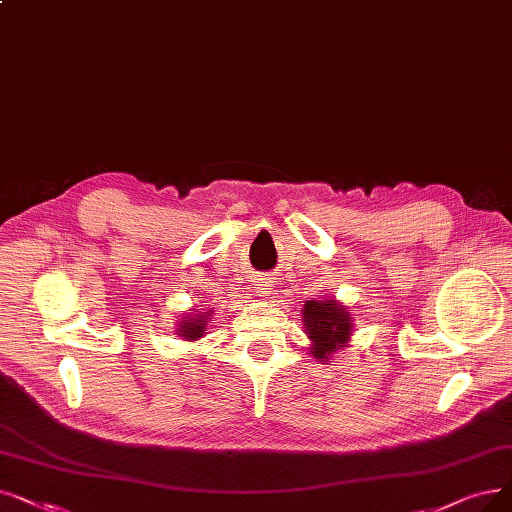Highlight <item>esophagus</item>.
I'll use <instances>...</instances> for the list:
<instances>
[{
    "instance_id": "esophagus-1",
    "label": "esophagus",
    "mask_w": 512,
    "mask_h": 512,
    "mask_svg": "<svg viewBox=\"0 0 512 512\" xmlns=\"http://www.w3.org/2000/svg\"><path fill=\"white\" fill-rule=\"evenodd\" d=\"M270 278H257L255 280V291L259 293V297H268L272 291H270Z\"/></svg>"
}]
</instances>
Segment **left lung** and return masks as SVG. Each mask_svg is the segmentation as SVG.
<instances>
[{
	"mask_svg": "<svg viewBox=\"0 0 512 512\" xmlns=\"http://www.w3.org/2000/svg\"><path fill=\"white\" fill-rule=\"evenodd\" d=\"M303 326L311 341L309 353L320 364L330 362L337 351L349 347L353 335V316L347 305L337 299L305 301L301 307Z\"/></svg>",
	"mask_w": 512,
	"mask_h": 512,
	"instance_id": "1",
	"label": "left lung"
}]
</instances>
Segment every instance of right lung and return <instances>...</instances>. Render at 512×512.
<instances>
[{
  "mask_svg": "<svg viewBox=\"0 0 512 512\" xmlns=\"http://www.w3.org/2000/svg\"><path fill=\"white\" fill-rule=\"evenodd\" d=\"M211 311L213 309H188L184 318L177 322V337H182L184 341H198L203 339L207 335V326H209V320H211Z\"/></svg>",
  "mask_w": 512,
  "mask_h": 512,
  "instance_id": "obj_1",
  "label": "right lung"
}]
</instances>
